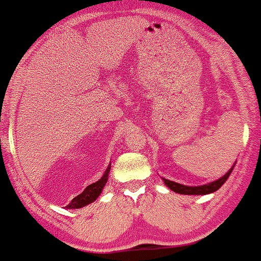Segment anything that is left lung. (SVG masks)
Segmentation results:
<instances>
[{"label":"left lung","mask_w":261,"mask_h":261,"mask_svg":"<svg viewBox=\"0 0 261 261\" xmlns=\"http://www.w3.org/2000/svg\"><path fill=\"white\" fill-rule=\"evenodd\" d=\"M233 167L234 166H232V168H231L224 176H221L220 179L215 180V181L211 182V184H207V185L185 186V185L178 184V182L170 181V180H167L165 178H163V181H165V184L168 186L170 190H173L174 192H178V194H182V195H207V194H212V192L217 191V190L219 189L225 181H226L227 178H229V175L231 174V172H232Z\"/></svg>","instance_id":"1"}]
</instances>
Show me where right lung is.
Returning a JSON list of instances; mask_svg holds the SVG:
<instances>
[{
	"instance_id": "obj_1",
	"label": "right lung",
	"mask_w": 261,
	"mask_h": 261,
	"mask_svg": "<svg viewBox=\"0 0 261 261\" xmlns=\"http://www.w3.org/2000/svg\"><path fill=\"white\" fill-rule=\"evenodd\" d=\"M110 168H111V165L108 167V169L105 170L104 175H102L98 181L94 182V184L87 186V188L83 190L82 194H80L79 196H76L75 198H72V201L66 205V208H81V207H85L87 204L92 203V202H94L95 199L99 197V195L101 194L102 189H104L106 181H108V176H109V172H110Z\"/></svg>"
}]
</instances>
